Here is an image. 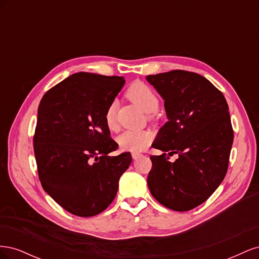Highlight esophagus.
I'll use <instances>...</instances> for the list:
<instances>
[{"label":"esophagus","instance_id":"esophagus-1","mask_svg":"<svg viewBox=\"0 0 259 259\" xmlns=\"http://www.w3.org/2000/svg\"><path fill=\"white\" fill-rule=\"evenodd\" d=\"M142 156H143L142 153H137V152L132 153V158L134 159V160H137V159H139V158H142Z\"/></svg>","mask_w":259,"mask_h":259}]
</instances>
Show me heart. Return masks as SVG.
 Segmentation results:
<instances>
[{
	"mask_svg": "<svg viewBox=\"0 0 259 259\" xmlns=\"http://www.w3.org/2000/svg\"><path fill=\"white\" fill-rule=\"evenodd\" d=\"M127 97L139 106L147 113H153L159 107L160 100L155 92L144 83H134L126 92ZM105 123L110 131H115L116 125V104H109L105 111ZM153 135L149 131H125L117 137L116 142L122 150L131 152L143 151L152 143Z\"/></svg>",
	"mask_w": 259,
	"mask_h": 259,
	"instance_id": "1",
	"label": "heart"
}]
</instances>
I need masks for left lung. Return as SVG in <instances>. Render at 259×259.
<instances>
[{
    "label": "left lung",
    "instance_id": "obj_1",
    "mask_svg": "<svg viewBox=\"0 0 259 259\" xmlns=\"http://www.w3.org/2000/svg\"><path fill=\"white\" fill-rule=\"evenodd\" d=\"M146 79L164 99L168 119L152 144L164 153L150 156L149 190L167 208L190 210L213 194L228 170L233 143L228 104L198 73L173 70ZM166 152L179 159L169 162Z\"/></svg>",
    "mask_w": 259,
    "mask_h": 259
}]
</instances>
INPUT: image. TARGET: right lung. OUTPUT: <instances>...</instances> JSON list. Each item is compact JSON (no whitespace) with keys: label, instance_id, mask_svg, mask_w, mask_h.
I'll use <instances>...</instances> for the list:
<instances>
[{"label":"right lung","instance_id":"add662e5","mask_svg":"<svg viewBox=\"0 0 259 259\" xmlns=\"http://www.w3.org/2000/svg\"><path fill=\"white\" fill-rule=\"evenodd\" d=\"M125 83L122 76L79 72L45 93L37 109L33 148L46 193L69 213L95 216L114 200L130 152L109 155L105 111Z\"/></svg>","mask_w":259,"mask_h":259}]
</instances>
